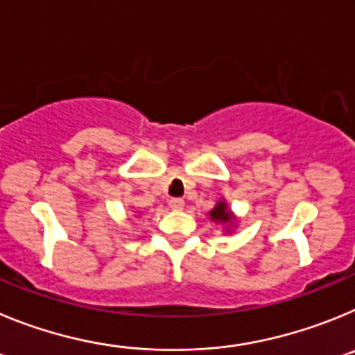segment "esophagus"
I'll list each match as a JSON object with an SVG mask.
<instances>
[{"label": "esophagus", "mask_w": 355, "mask_h": 355, "mask_svg": "<svg viewBox=\"0 0 355 355\" xmlns=\"http://www.w3.org/2000/svg\"><path fill=\"white\" fill-rule=\"evenodd\" d=\"M168 203H170V207L173 210H182V209H184V200H182V198H171V200L168 201Z\"/></svg>", "instance_id": "obj_1"}]
</instances>
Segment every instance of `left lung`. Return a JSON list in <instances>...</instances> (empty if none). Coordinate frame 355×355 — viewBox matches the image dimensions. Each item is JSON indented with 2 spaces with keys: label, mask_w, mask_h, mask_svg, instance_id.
<instances>
[{
  "label": "left lung",
  "mask_w": 355,
  "mask_h": 355,
  "mask_svg": "<svg viewBox=\"0 0 355 355\" xmlns=\"http://www.w3.org/2000/svg\"><path fill=\"white\" fill-rule=\"evenodd\" d=\"M210 217H212L214 221H223V223H228L230 219H232V214L228 212V209H226V203H223V201H219L217 203L216 209L210 212Z\"/></svg>",
  "instance_id": "8db88e82"
}]
</instances>
